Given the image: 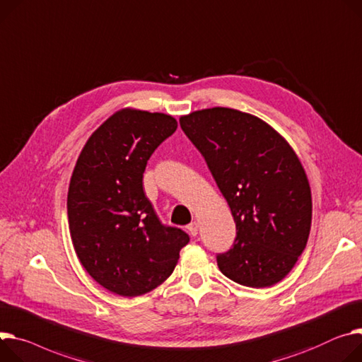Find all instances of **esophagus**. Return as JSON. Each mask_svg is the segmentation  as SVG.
Here are the masks:
<instances>
[{
    "mask_svg": "<svg viewBox=\"0 0 362 362\" xmlns=\"http://www.w3.org/2000/svg\"><path fill=\"white\" fill-rule=\"evenodd\" d=\"M187 229H188L191 236H197V233H199V223H197V221H191V223L187 226Z\"/></svg>",
    "mask_w": 362,
    "mask_h": 362,
    "instance_id": "esophagus-1",
    "label": "esophagus"
}]
</instances>
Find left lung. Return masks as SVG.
<instances>
[{"label": "left lung", "instance_id": "8db88e82", "mask_svg": "<svg viewBox=\"0 0 362 362\" xmlns=\"http://www.w3.org/2000/svg\"><path fill=\"white\" fill-rule=\"evenodd\" d=\"M206 159L236 223L233 247L217 257L232 281L264 288L280 283L308 243L312 191L286 139L262 119L213 107L180 117Z\"/></svg>", "mask_w": 362, "mask_h": 362}]
</instances>
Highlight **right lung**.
I'll return each instance as SVG.
<instances>
[{
	"instance_id": "right-lung-1",
	"label": "right lung",
	"mask_w": 362,
	"mask_h": 362,
	"mask_svg": "<svg viewBox=\"0 0 362 362\" xmlns=\"http://www.w3.org/2000/svg\"><path fill=\"white\" fill-rule=\"evenodd\" d=\"M177 130L163 113L122 108L82 148L68 189V221L75 254L108 291L142 296L168 278L189 240L163 226L144 192L153 151Z\"/></svg>"
}]
</instances>
